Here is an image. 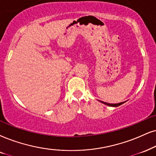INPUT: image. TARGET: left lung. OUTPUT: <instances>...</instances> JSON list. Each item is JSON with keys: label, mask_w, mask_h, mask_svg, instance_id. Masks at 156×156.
Instances as JSON below:
<instances>
[{"label": "left lung", "mask_w": 156, "mask_h": 156, "mask_svg": "<svg viewBox=\"0 0 156 156\" xmlns=\"http://www.w3.org/2000/svg\"><path fill=\"white\" fill-rule=\"evenodd\" d=\"M101 103H103L104 104H106V105H108V106H114V107H117V106H119L120 105H122V104H124L125 102H121V103H119V104H109V103H106V102H104L101 101Z\"/></svg>", "instance_id": "1"}]
</instances>
